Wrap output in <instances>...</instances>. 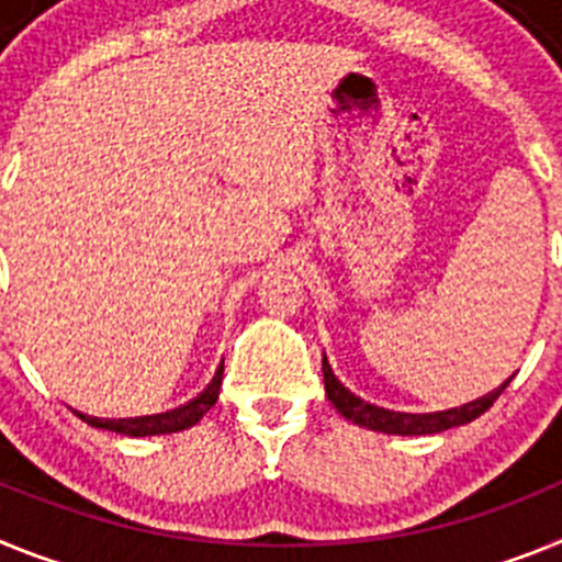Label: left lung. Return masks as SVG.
<instances>
[{
  "instance_id": "obj_1",
  "label": "left lung",
  "mask_w": 562,
  "mask_h": 562,
  "mask_svg": "<svg viewBox=\"0 0 562 562\" xmlns=\"http://www.w3.org/2000/svg\"><path fill=\"white\" fill-rule=\"evenodd\" d=\"M322 375H325L328 402L334 404L339 416H345L348 422L359 424L364 429H373V432H387V436H432V432H443V429L463 427V424L475 422L477 416H484L486 409L495 404V398L504 393L506 384L512 382V379H506L501 387H495L486 396L475 398V402L461 404V407L438 409V413H396V409L375 407V404L364 402L356 393H350L336 379L334 370H330L328 356H322Z\"/></svg>"
}]
</instances>
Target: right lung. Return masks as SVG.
Segmentation results:
<instances>
[{"label":"right lung","instance_id":"right-lung-1","mask_svg":"<svg viewBox=\"0 0 562 562\" xmlns=\"http://www.w3.org/2000/svg\"><path fill=\"white\" fill-rule=\"evenodd\" d=\"M221 382H223V364L217 368L212 382L206 384V390L200 393L198 398H192L183 407H175L169 413H158V416H140V418H95L78 413L81 422H87L90 427L99 429H112V432H121V436L130 438H144V436H169V432H180V429H189L206 416L209 409L214 407L217 396H221Z\"/></svg>","mask_w":562,"mask_h":562}]
</instances>
